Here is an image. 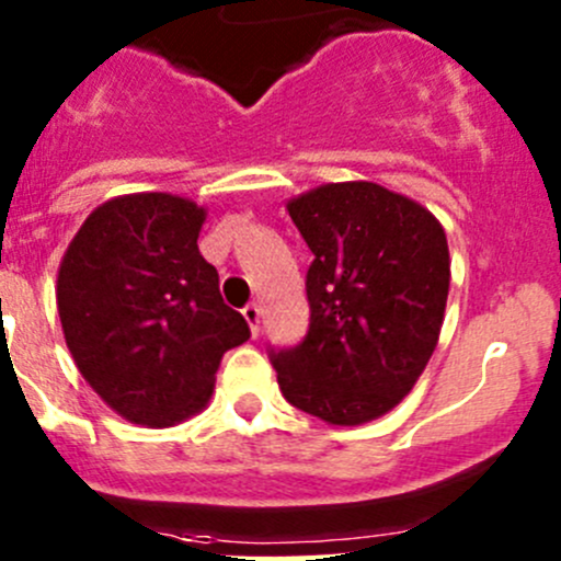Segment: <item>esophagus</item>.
Masks as SVG:
<instances>
[{
  "label": "esophagus",
  "mask_w": 561,
  "mask_h": 561,
  "mask_svg": "<svg viewBox=\"0 0 561 561\" xmlns=\"http://www.w3.org/2000/svg\"><path fill=\"white\" fill-rule=\"evenodd\" d=\"M244 320L249 322V331H252V336H257L260 333V307L257 304H247L244 307Z\"/></svg>",
  "instance_id": "esophagus-1"
}]
</instances>
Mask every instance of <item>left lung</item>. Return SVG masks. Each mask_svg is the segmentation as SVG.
<instances>
[{
  "label": "left lung",
  "instance_id": "8db88e82",
  "mask_svg": "<svg viewBox=\"0 0 561 561\" xmlns=\"http://www.w3.org/2000/svg\"><path fill=\"white\" fill-rule=\"evenodd\" d=\"M312 249L309 333L271 353L298 410L360 426L393 410L439 342L450 287L448 239L428 208L375 181L320 184L287 201Z\"/></svg>",
  "mask_w": 561,
  "mask_h": 561
}]
</instances>
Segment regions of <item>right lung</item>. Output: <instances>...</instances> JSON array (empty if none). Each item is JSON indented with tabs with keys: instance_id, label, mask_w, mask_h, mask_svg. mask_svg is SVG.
<instances>
[{
	"instance_id": "right-lung-1",
	"label": "right lung",
	"mask_w": 561,
	"mask_h": 561,
	"mask_svg": "<svg viewBox=\"0 0 561 561\" xmlns=\"http://www.w3.org/2000/svg\"><path fill=\"white\" fill-rule=\"evenodd\" d=\"M206 208L171 192L105 201L72 236L56 307L83 380L129 423L165 428L206 410L222 355L249 325L197 249Z\"/></svg>"
}]
</instances>
